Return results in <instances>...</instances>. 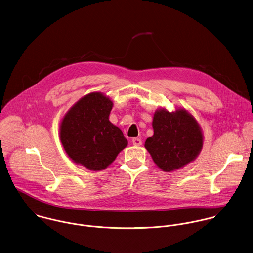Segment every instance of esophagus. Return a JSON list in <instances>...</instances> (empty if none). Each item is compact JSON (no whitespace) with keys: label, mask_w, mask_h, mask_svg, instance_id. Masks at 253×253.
<instances>
[{"label":"esophagus","mask_w":253,"mask_h":253,"mask_svg":"<svg viewBox=\"0 0 253 253\" xmlns=\"http://www.w3.org/2000/svg\"><path fill=\"white\" fill-rule=\"evenodd\" d=\"M132 143L134 146H142V140L140 138H134L132 139Z\"/></svg>","instance_id":"1"}]
</instances>
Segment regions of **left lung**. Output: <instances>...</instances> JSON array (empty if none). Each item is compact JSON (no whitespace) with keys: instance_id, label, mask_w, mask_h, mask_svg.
I'll return each instance as SVG.
<instances>
[{"instance_id":"8db88e82","label":"left lung","mask_w":253,"mask_h":253,"mask_svg":"<svg viewBox=\"0 0 253 253\" xmlns=\"http://www.w3.org/2000/svg\"><path fill=\"white\" fill-rule=\"evenodd\" d=\"M152 128L153 136L146 140L145 148L162 171L172 172L184 167L202 151L201 126L184 108L172 112L165 108L157 109Z\"/></svg>"}]
</instances>
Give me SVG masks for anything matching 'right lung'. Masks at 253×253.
<instances>
[{
  "label": "right lung",
  "instance_id": "obj_1",
  "mask_svg": "<svg viewBox=\"0 0 253 253\" xmlns=\"http://www.w3.org/2000/svg\"><path fill=\"white\" fill-rule=\"evenodd\" d=\"M112 105L101 93H90L67 111L60 123L64 151L89 170L105 169L128 145L122 131L108 119Z\"/></svg>",
  "mask_w": 253,
  "mask_h": 253
}]
</instances>
